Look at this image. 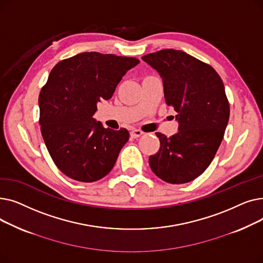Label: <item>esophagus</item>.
I'll return each instance as SVG.
<instances>
[{
    "instance_id": "esophagus-1",
    "label": "esophagus",
    "mask_w": 263,
    "mask_h": 263,
    "mask_svg": "<svg viewBox=\"0 0 263 263\" xmlns=\"http://www.w3.org/2000/svg\"><path fill=\"white\" fill-rule=\"evenodd\" d=\"M130 135L132 137H134V139H137V137H140L141 135H143V132L139 129H133L131 132H130Z\"/></svg>"
}]
</instances>
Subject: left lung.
Listing matches in <instances>:
<instances>
[{"label": "left lung", "mask_w": 263, "mask_h": 263, "mask_svg": "<svg viewBox=\"0 0 263 263\" xmlns=\"http://www.w3.org/2000/svg\"><path fill=\"white\" fill-rule=\"evenodd\" d=\"M160 73L166 104L178 113V132H157L160 149L150 168L163 181L182 184L200 176L223 141L230 107L224 83L214 69L187 53L165 49L144 55Z\"/></svg>", "instance_id": "8db88e82"}]
</instances>
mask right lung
<instances>
[{
	"instance_id": "1",
	"label": "right lung",
	"mask_w": 263,
	"mask_h": 263,
	"mask_svg": "<svg viewBox=\"0 0 263 263\" xmlns=\"http://www.w3.org/2000/svg\"><path fill=\"white\" fill-rule=\"evenodd\" d=\"M140 61L84 52L61 61L41 88V135L58 168L80 182H93L113 168L129 132L105 129L92 116L97 102L108 100L122 77Z\"/></svg>"
}]
</instances>
